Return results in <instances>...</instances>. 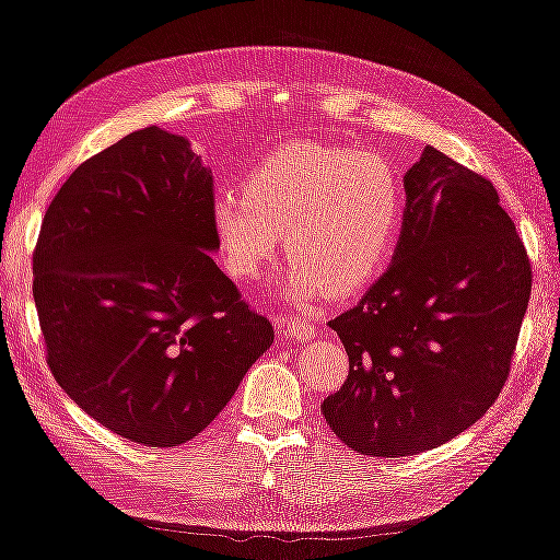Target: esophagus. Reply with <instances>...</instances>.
<instances>
[{"label": "esophagus", "mask_w": 560, "mask_h": 560, "mask_svg": "<svg viewBox=\"0 0 560 560\" xmlns=\"http://www.w3.org/2000/svg\"><path fill=\"white\" fill-rule=\"evenodd\" d=\"M281 327H283V331L289 334L291 339H299V341L314 339V334H316L314 324H308L306 319H302V316H294V319H287V322L281 324Z\"/></svg>", "instance_id": "1"}]
</instances>
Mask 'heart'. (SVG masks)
Returning a JSON list of instances; mask_svg holds the SVG:
<instances>
[{"instance_id": "obj_1", "label": "heart", "mask_w": 560, "mask_h": 560, "mask_svg": "<svg viewBox=\"0 0 560 560\" xmlns=\"http://www.w3.org/2000/svg\"><path fill=\"white\" fill-rule=\"evenodd\" d=\"M402 206V180L385 155L302 140L266 155L244 178V196L219 190L211 221L236 279H256L283 233L291 258L279 289L312 302L352 294L385 269Z\"/></svg>"}]
</instances>
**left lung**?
<instances>
[{
  "mask_svg": "<svg viewBox=\"0 0 560 560\" xmlns=\"http://www.w3.org/2000/svg\"><path fill=\"white\" fill-rule=\"evenodd\" d=\"M389 269L329 327L349 374L322 412L357 453L445 445L503 389L530 299V264L493 183L435 148L405 173Z\"/></svg>",
  "mask_w": 560,
  "mask_h": 560,
  "instance_id": "1",
  "label": "left lung"
}]
</instances>
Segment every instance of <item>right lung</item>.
Returning <instances> with one entry per match:
<instances>
[{
	"label": "right lung",
	"instance_id": "1",
	"mask_svg": "<svg viewBox=\"0 0 560 560\" xmlns=\"http://www.w3.org/2000/svg\"><path fill=\"white\" fill-rule=\"evenodd\" d=\"M211 203L188 138L150 125L82 163L42 221L32 294L49 370L138 445L196 438L273 341L213 261Z\"/></svg>",
	"mask_w": 560,
	"mask_h": 560
}]
</instances>
